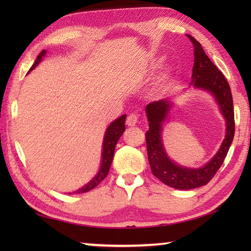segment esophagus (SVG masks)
<instances>
[{
	"label": "esophagus",
	"mask_w": 251,
	"mask_h": 251,
	"mask_svg": "<svg viewBox=\"0 0 251 251\" xmlns=\"http://www.w3.org/2000/svg\"><path fill=\"white\" fill-rule=\"evenodd\" d=\"M137 121H138V116L136 115V114H130V115H128L126 118V124L130 127H133L137 124Z\"/></svg>",
	"instance_id": "esophagus-1"
}]
</instances>
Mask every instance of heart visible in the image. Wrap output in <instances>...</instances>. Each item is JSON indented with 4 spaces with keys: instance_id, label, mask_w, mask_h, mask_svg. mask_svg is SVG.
Masks as SVG:
<instances>
[{
    "instance_id": "obj_1",
    "label": "heart",
    "mask_w": 251,
    "mask_h": 251,
    "mask_svg": "<svg viewBox=\"0 0 251 251\" xmlns=\"http://www.w3.org/2000/svg\"><path fill=\"white\" fill-rule=\"evenodd\" d=\"M157 65H158V63H156V64L154 65V69H156ZM167 78H168V75H165L164 77H163V82H166V79H167Z\"/></svg>"
}]
</instances>
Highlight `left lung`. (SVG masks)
<instances>
[{
    "label": "left lung",
    "instance_id": "obj_1",
    "mask_svg": "<svg viewBox=\"0 0 251 251\" xmlns=\"http://www.w3.org/2000/svg\"><path fill=\"white\" fill-rule=\"evenodd\" d=\"M187 37L194 45L195 61L193 66V86L211 93L217 100L220 112L226 120V136L219 151L201 168H186L171 160L161 141V126L172 107V101L165 99L146 106L150 129L146 131L148 161L151 172L165 185L176 189H194L209 182L222 166L235 135V115L230 86L224 74L207 56L202 46L192 35Z\"/></svg>",
    "mask_w": 251,
    "mask_h": 251
}]
</instances>
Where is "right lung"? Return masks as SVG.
<instances>
[{"mask_svg": "<svg viewBox=\"0 0 251 251\" xmlns=\"http://www.w3.org/2000/svg\"><path fill=\"white\" fill-rule=\"evenodd\" d=\"M45 54H46V50H42V52L39 54V56L36 57V61L34 62V64L32 65L31 69H29L28 73L33 69H35L37 64H39V63L42 61V57H43ZM125 120H126V115H122L120 118H117V120L114 121L112 124L108 126V128L106 129L104 142H103L101 165H100L99 173H97V175L93 178V179L88 182L87 185L83 186L82 188L76 190V192H74L73 194H83V193L90 192V190L94 189L95 187L99 185L106 176H107V174L109 172V167H110V165H112V161H113L114 151H115V146L118 142V139H120V137L125 130Z\"/></svg>", "mask_w": 251, "mask_h": 251, "instance_id": "right-lung-1", "label": "right lung"}]
</instances>
